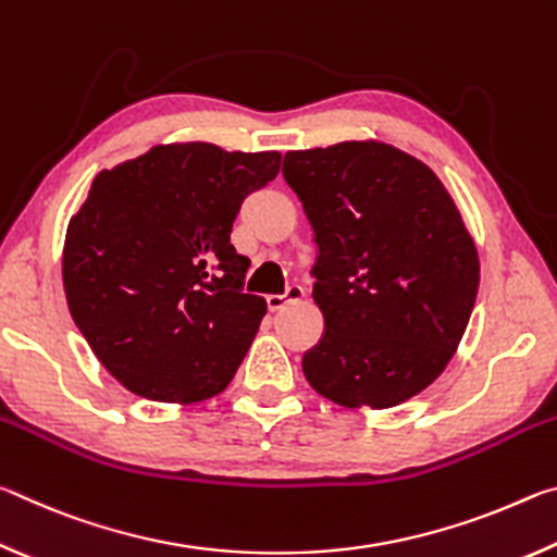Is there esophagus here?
Instances as JSON below:
<instances>
[{"mask_svg": "<svg viewBox=\"0 0 557 557\" xmlns=\"http://www.w3.org/2000/svg\"><path fill=\"white\" fill-rule=\"evenodd\" d=\"M301 297H305V289H301L299 285H289L285 295H268L265 301H268L270 312H277V309H282L285 305H289V301H297Z\"/></svg>", "mask_w": 557, "mask_h": 557, "instance_id": "34e87169", "label": "esophagus"}]
</instances>
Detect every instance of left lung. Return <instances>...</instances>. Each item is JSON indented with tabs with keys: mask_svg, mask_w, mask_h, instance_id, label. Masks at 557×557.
I'll return each instance as SVG.
<instances>
[{
	"mask_svg": "<svg viewBox=\"0 0 557 557\" xmlns=\"http://www.w3.org/2000/svg\"><path fill=\"white\" fill-rule=\"evenodd\" d=\"M282 176L314 231L324 334L301 356L344 408H393L445 371L469 324L479 256L455 201L420 159L383 143L287 152Z\"/></svg>",
	"mask_w": 557,
	"mask_h": 557,
	"instance_id": "obj_1",
	"label": "left lung"
}]
</instances>
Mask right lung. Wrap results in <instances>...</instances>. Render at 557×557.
I'll list each match as a JSON object with an SVG mask.
<instances>
[{
  "label": "right lung",
  "mask_w": 557,
  "mask_h": 557,
  "mask_svg": "<svg viewBox=\"0 0 557 557\" xmlns=\"http://www.w3.org/2000/svg\"><path fill=\"white\" fill-rule=\"evenodd\" d=\"M280 152L159 145L92 178L63 245V287L98 361L135 395L196 403L221 393L265 317L231 243L245 196Z\"/></svg>",
  "instance_id": "right-lung-1"
}]
</instances>
